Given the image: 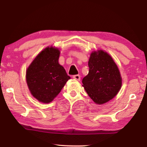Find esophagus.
Segmentation results:
<instances>
[{
  "mask_svg": "<svg viewBox=\"0 0 147 147\" xmlns=\"http://www.w3.org/2000/svg\"><path fill=\"white\" fill-rule=\"evenodd\" d=\"M73 78L74 79L77 80H78V81L80 80V76L78 75V74H76V75L73 76Z\"/></svg>",
  "mask_w": 147,
  "mask_h": 147,
  "instance_id": "obj_1",
  "label": "esophagus"
}]
</instances>
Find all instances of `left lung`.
Listing matches in <instances>:
<instances>
[{
	"mask_svg": "<svg viewBox=\"0 0 147 147\" xmlns=\"http://www.w3.org/2000/svg\"><path fill=\"white\" fill-rule=\"evenodd\" d=\"M89 73L82 80L83 86L92 100L102 104L115 97L122 86L120 72L115 61L103 51H94L88 61Z\"/></svg>",
	"mask_w": 147,
	"mask_h": 147,
	"instance_id": "obj_1",
	"label": "left lung"
}]
</instances>
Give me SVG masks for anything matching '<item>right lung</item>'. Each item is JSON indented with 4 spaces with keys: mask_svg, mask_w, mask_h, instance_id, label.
Returning a JSON list of instances; mask_svg holds the SVG:
<instances>
[{
    "mask_svg": "<svg viewBox=\"0 0 147 147\" xmlns=\"http://www.w3.org/2000/svg\"><path fill=\"white\" fill-rule=\"evenodd\" d=\"M59 49L47 47L36 57L26 70V83L31 94L43 103L58 95L71 77L58 63Z\"/></svg>",
    "mask_w": 147,
    "mask_h": 147,
    "instance_id": "obj_1",
    "label": "right lung"
}]
</instances>
